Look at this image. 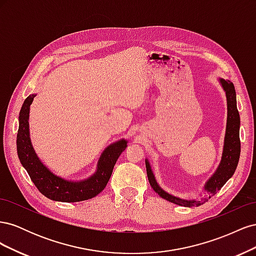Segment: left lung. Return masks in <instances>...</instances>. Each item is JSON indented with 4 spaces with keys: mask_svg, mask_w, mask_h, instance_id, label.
Here are the masks:
<instances>
[{
    "mask_svg": "<svg viewBox=\"0 0 256 256\" xmlns=\"http://www.w3.org/2000/svg\"><path fill=\"white\" fill-rule=\"evenodd\" d=\"M222 86L226 92L228 98V124H226V142H224V150L222 154L221 164L216 170L214 175L208 180L205 186V190L209 193V198L214 196L218 192L226 182L233 176L236 171V168L239 161L240 156V138H239V125H240V118H239V112L237 110V104H236V92L234 84L230 81H226L221 79ZM146 172L147 177H148V182L152 186V188L157 192L158 194L164 198V200L172 202L174 204L186 206V207H194L202 205L207 198L204 200H186L175 198L168 193L164 192L154 180V174L150 170L148 161H146Z\"/></svg>",
    "mask_w": 256,
    "mask_h": 256,
    "instance_id": "left-lung-1",
    "label": "left lung"
}]
</instances>
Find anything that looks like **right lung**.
Listing matches in <instances>:
<instances>
[{"label":"right lung","mask_w":256,"mask_h":256,"mask_svg":"<svg viewBox=\"0 0 256 256\" xmlns=\"http://www.w3.org/2000/svg\"><path fill=\"white\" fill-rule=\"evenodd\" d=\"M35 95H30L22 104L19 113V129L17 134V152L22 166L26 168L30 180L40 193L60 202H80L90 200L102 192L109 182L114 166L120 154L126 150L127 142L122 140L104 152L98 162L96 174L80 182H66L53 175L37 158L30 141L28 112Z\"/></svg>","instance_id":"1"}]
</instances>
